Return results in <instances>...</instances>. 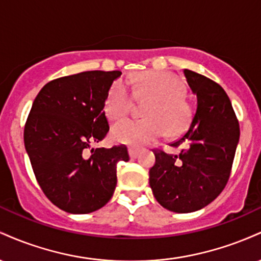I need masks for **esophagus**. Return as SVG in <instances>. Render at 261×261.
<instances>
[{"mask_svg":"<svg viewBox=\"0 0 261 261\" xmlns=\"http://www.w3.org/2000/svg\"><path fill=\"white\" fill-rule=\"evenodd\" d=\"M128 154H130V157L133 158V160H134V158H137V157H139V154H140V149L130 147V148H128Z\"/></svg>","mask_w":261,"mask_h":261,"instance_id":"esophagus-1","label":"esophagus"}]
</instances>
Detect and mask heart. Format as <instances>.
<instances>
[{"instance_id":"1","label":"heart","mask_w":261,"mask_h":261,"mask_svg":"<svg viewBox=\"0 0 261 261\" xmlns=\"http://www.w3.org/2000/svg\"><path fill=\"white\" fill-rule=\"evenodd\" d=\"M112 86L106 99L107 116L112 120L124 118L133 107L134 98L148 101L143 110L146 119L119 121L114 125V141L126 145L142 146L160 139L166 134L178 136L184 133L193 120V107L184 97V85L169 72H147L127 79Z\"/></svg>"}]
</instances>
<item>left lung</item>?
Wrapping results in <instances>:
<instances>
[{
    "label": "left lung",
    "mask_w": 261,
    "mask_h": 261,
    "mask_svg": "<svg viewBox=\"0 0 261 261\" xmlns=\"http://www.w3.org/2000/svg\"><path fill=\"white\" fill-rule=\"evenodd\" d=\"M197 98V109L188 131L173 147L179 154L154 149L149 187L164 208L188 214L205 207L220 195L230 175L239 124L224 89L202 74L184 70Z\"/></svg>",
    "instance_id": "left-lung-1"
}]
</instances>
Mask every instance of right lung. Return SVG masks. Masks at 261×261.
<instances>
[{"mask_svg":"<svg viewBox=\"0 0 261 261\" xmlns=\"http://www.w3.org/2000/svg\"><path fill=\"white\" fill-rule=\"evenodd\" d=\"M120 71H86L46 83L24 126L33 172L47 199L68 214H89L112 199L126 146L93 148L109 131L104 106Z\"/></svg>","mask_w":261,"mask_h":261,"instance_id":"1","label":"right lung"}]
</instances>
